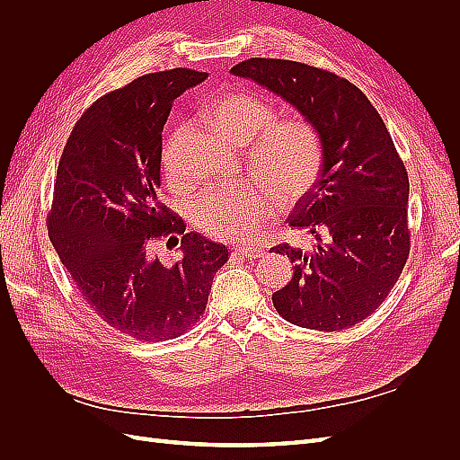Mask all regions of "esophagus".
I'll use <instances>...</instances> for the list:
<instances>
[{"label":"esophagus","instance_id":"34e87169","mask_svg":"<svg viewBox=\"0 0 460 460\" xmlns=\"http://www.w3.org/2000/svg\"><path fill=\"white\" fill-rule=\"evenodd\" d=\"M234 253L242 259H259L264 255L261 247H238Z\"/></svg>","mask_w":460,"mask_h":460}]
</instances>
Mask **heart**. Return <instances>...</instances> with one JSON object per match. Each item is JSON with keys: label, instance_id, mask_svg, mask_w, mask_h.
Listing matches in <instances>:
<instances>
[{"label": "heart", "instance_id": "b5f03b06", "mask_svg": "<svg viewBox=\"0 0 460 460\" xmlns=\"http://www.w3.org/2000/svg\"><path fill=\"white\" fill-rule=\"evenodd\" d=\"M274 107L249 93H226L205 111V120L222 140L232 146H249L245 159L272 196L291 205L311 190L323 166V146L309 120L294 117L276 120ZM176 137L163 153V166L172 184L178 174L172 166ZM269 190L247 182L205 193L191 205L196 226L215 240H249L270 217Z\"/></svg>", "mask_w": 460, "mask_h": 460}]
</instances>
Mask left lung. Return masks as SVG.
<instances>
[{"label": "left lung", "instance_id": "obj_1", "mask_svg": "<svg viewBox=\"0 0 460 460\" xmlns=\"http://www.w3.org/2000/svg\"><path fill=\"white\" fill-rule=\"evenodd\" d=\"M230 73L294 107L323 146L316 182L288 218L313 249H270L294 262L289 284L272 294L278 314L323 332L358 324L392 291L411 249L409 176L392 136L363 92L323 68L253 58Z\"/></svg>", "mask_w": 460, "mask_h": 460}]
</instances>
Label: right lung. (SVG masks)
Segmentation results:
<instances>
[{
    "label": "right lung",
    "instance_id": "obj_1",
    "mask_svg": "<svg viewBox=\"0 0 460 460\" xmlns=\"http://www.w3.org/2000/svg\"><path fill=\"white\" fill-rule=\"evenodd\" d=\"M205 78L172 68L103 95L75 124L55 178V252L88 307L142 341L178 338L196 324L228 261L226 245L196 232L183 236L178 261L155 253L159 239L186 232L159 201L163 127L176 97Z\"/></svg>",
    "mask_w": 460,
    "mask_h": 460
}]
</instances>
